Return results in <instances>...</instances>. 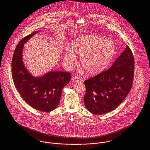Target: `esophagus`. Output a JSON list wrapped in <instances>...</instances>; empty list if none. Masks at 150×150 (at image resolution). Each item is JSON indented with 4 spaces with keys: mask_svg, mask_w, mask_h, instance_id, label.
I'll return each instance as SVG.
<instances>
[{
    "mask_svg": "<svg viewBox=\"0 0 150 150\" xmlns=\"http://www.w3.org/2000/svg\"><path fill=\"white\" fill-rule=\"evenodd\" d=\"M72 80L74 82L76 83V82H79L81 80V78L80 77H79L78 76H75L72 78Z\"/></svg>",
    "mask_w": 150,
    "mask_h": 150,
    "instance_id": "obj_1",
    "label": "esophagus"
}]
</instances>
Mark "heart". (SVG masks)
Returning <instances> with one entry per match:
<instances>
[{"instance_id":"heart-1","label":"heart","mask_w":150,"mask_h":150,"mask_svg":"<svg viewBox=\"0 0 150 150\" xmlns=\"http://www.w3.org/2000/svg\"><path fill=\"white\" fill-rule=\"evenodd\" d=\"M72 50L67 49L64 54L65 64L71 67L77 61L75 53L80 56V62L89 74L103 71L114 56L116 48L114 42L102 36H83L72 43Z\"/></svg>"}]
</instances>
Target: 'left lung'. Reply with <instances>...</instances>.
<instances>
[{
    "label": "left lung",
    "mask_w": 150,
    "mask_h": 150,
    "mask_svg": "<svg viewBox=\"0 0 150 150\" xmlns=\"http://www.w3.org/2000/svg\"><path fill=\"white\" fill-rule=\"evenodd\" d=\"M134 60L128 46L111 67L84 81V104L93 114L102 115L115 110L129 93L133 84Z\"/></svg>",
    "instance_id": "left-lung-1"
}]
</instances>
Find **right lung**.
I'll list each match as a JSON object with an SVG mask.
<instances>
[{"label": "right lung", "instance_id": "obj_1", "mask_svg": "<svg viewBox=\"0 0 150 150\" xmlns=\"http://www.w3.org/2000/svg\"><path fill=\"white\" fill-rule=\"evenodd\" d=\"M39 31L23 38L17 44L12 61V74L14 86L25 101L37 110L50 112L58 106L62 89L70 82L71 74L52 71L35 77L29 72L22 58L24 44Z\"/></svg>", "mask_w": 150, "mask_h": 150}]
</instances>
